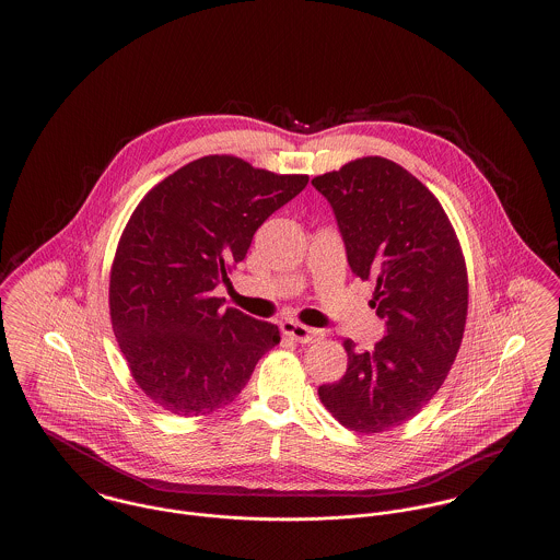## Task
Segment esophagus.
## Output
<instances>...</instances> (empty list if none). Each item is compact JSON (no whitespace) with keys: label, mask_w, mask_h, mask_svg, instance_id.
Segmentation results:
<instances>
[{"label":"esophagus","mask_w":560,"mask_h":560,"mask_svg":"<svg viewBox=\"0 0 560 560\" xmlns=\"http://www.w3.org/2000/svg\"><path fill=\"white\" fill-rule=\"evenodd\" d=\"M281 329L283 334H288L292 340L300 342V345H311V342H317L323 338V331L315 329V327H306L302 323H295V320H283L281 323Z\"/></svg>","instance_id":"1"}]
</instances>
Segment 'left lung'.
I'll return each mask as SVG.
<instances>
[{"label": "left lung", "mask_w": 560, "mask_h": 560, "mask_svg": "<svg viewBox=\"0 0 560 560\" xmlns=\"http://www.w3.org/2000/svg\"><path fill=\"white\" fill-rule=\"evenodd\" d=\"M329 201L350 270L373 281L386 336L372 352L345 340L348 370L319 386L331 416L354 432H384L422 411L443 386L462 345L468 277L439 199L399 163L350 161L313 178Z\"/></svg>", "instance_id": "8db88e82"}]
</instances>
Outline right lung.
<instances>
[{
    "mask_svg": "<svg viewBox=\"0 0 560 560\" xmlns=\"http://www.w3.org/2000/svg\"><path fill=\"white\" fill-rule=\"evenodd\" d=\"M308 185L231 155L190 161L133 210L110 268L108 306L119 348L149 399L176 416H206L245 388L277 325L220 311L254 233Z\"/></svg>",
    "mask_w": 560,
    "mask_h": 560,
    "instance_id": "1",
    "label": "right lung"
}]
</instances>
